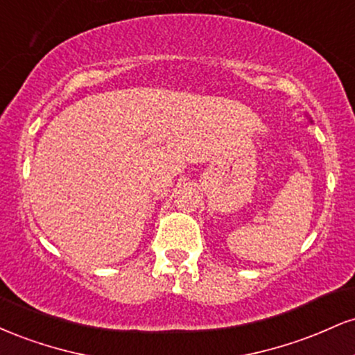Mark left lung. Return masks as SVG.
<instances>
[{
	"instance_id": "left-lung-1",
	"label": "left lung",
	"mask_w": 355,
	"mask_h": 355,
	"mask_svg": "<svg viewBox=\"0 0 355 355\" xmlns=\"http://www.w3.org/2000/svg\"><path fill=\"white\" fill-rule=\"evenodd\" d=\"M311 121H312V120H311Z\"/></svg>"
}]
</instances>
